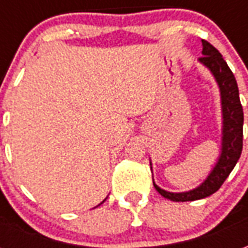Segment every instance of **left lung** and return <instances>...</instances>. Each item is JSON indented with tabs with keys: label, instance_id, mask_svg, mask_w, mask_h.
I'll return each instance as SVG.
<instances>
[{
	"label": "left lung",
	"instance_id": "left-lung-1",
	"mask_svg": "<svg viewBox=\"0 0 248 248\" xmlns=\"http://www.w3.org/2000/svg\"><path fill=\"white\" fill-rule=\"evenodd\" d=\"M203 56L199 58V62L207 67L213 73L214 78L218 82L220 90V101H222V115H223V126H222V149L218 162L208 174V177L199 185L197 188L185 192H170L162 190L154 183L155 190L162 197L170 199L172 202H188L197 201L213 195L217 192L227 179L230 172L239 161L243 147V108L240 105L239 90L236 85L232 71L230 70L222 54L214 47L210 42L202 40Z\"/></svg>",
	"mask_w": 248,
	"mask_h": 248
}]
</instances>
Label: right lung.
<instances>
[{"mask_svg": "<svg viewBox=\"0 0 248 248\" xmlns=\"http://www.w3.org/2000/svg\"><path fill=\"white\" fill-rule=\"evenodd\" d=\"M105 201H106V199H105ZM105 201H103V202H105ZM103 202H102V203H103ZM102 203H99V204H102ZM99 204H98V206H99Z\"/></svg>", "mask_w": 248, "mask_h": 248, "instance_id": "obj_1", "label": "right lung"}]
</instances>
